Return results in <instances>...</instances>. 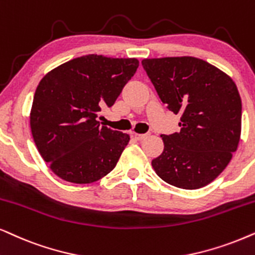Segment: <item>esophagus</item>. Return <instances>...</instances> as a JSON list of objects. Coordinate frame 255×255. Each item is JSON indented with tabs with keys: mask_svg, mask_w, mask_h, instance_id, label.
Masks as SVG:
<instances>
[{
	"mask_svg": "<svg viewBox=\"0 0 255 255\" xmlns=\"http://www.w3.org/2000/svg\"><path fill=\"white\" fill-rule=\"evenodd\" d=\"M133 137L135 138V139H138V140H141V139H144V138H146L147 135H148V133H135V132H133Z\"/></svg>",
	"mask_w": 255,
	"mask_h": 255,
	"instance_id": "34e87169",
	"label": "esophagus"
}]
</instances>
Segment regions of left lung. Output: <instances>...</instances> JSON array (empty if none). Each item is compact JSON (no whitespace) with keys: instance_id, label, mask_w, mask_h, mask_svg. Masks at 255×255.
I'll return each instance as SVG.
<instances>
[{"instance_id":"obj_1","label":"left lung","mask_w":255,"mask_h":255,"mask_svg":"<svg viewBox=\"0 0 255 255\" xmlns=\"http://www.w3.org/2000/svg\"><path fill=\"white\" fill-rule=\"evenodd\" d=\"M144 70L180 132L161 134L164 151L152 167L167 184L196 190L225 170L241 133V98L233 79L200 58H146Z\"/></svg>"}]
</instances>
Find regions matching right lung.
<instances>
[{
    "instance_id": "add662e5",
    "label": "right lung",
    "mask_w": 255,
    "mask_h": 255,
    "mask_svg": "<svg viewBox=\"0 0 255 255\" xmlns=\"http://www.w3.org/2000/svg\"><path fill=\"white\" fill-rule=\"evenodd\" d=\"M138 65L135 58L87 55L41 79L30 128L39 154L56 176L90 184L114 170L130 135L101 127L98 112L115 104Z\"/></svg>"
}]
</instances>
